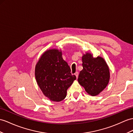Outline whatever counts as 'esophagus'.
<instances>
[{
    "label": "esophagus",
    "instance_id": "esophagus-1",
    "mask_svg": "<svg viewBox=\"0 0 133 133\" xmlns=\"http://www.w3.org/2000/svg\"><path fill=\"white\" fill-rule=\"evenodd\" d=\"M75 74V76H76V77H77V78H78V74H79V73H78V72H76L75 73V74Z\"/></svg>",
    "mask_w": 133,
    "mask_h": 133
}]
</instances>
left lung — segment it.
<instances>
[{
    "label": "left lung",
    "mask_w": 133,
    "mask_h": 133,
    "mask_svg": "<svg viewBox=\"0 0 133 133\" xmlns=\"http://www.w3.org/2000/svg\"><path fill=\"white\" fill-rule=\"evenodd\" d=\"M82 66L78 81L89 94L98 95L109 82V70L107 64L102 57L94 58L91 54L86 53L82 56Z\"/></svg>",
    "instance_id": "obj_1"
}]
</instances>
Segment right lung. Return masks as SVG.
Here are the masks:
<instances>
[{
    "label": "right lung",
    "mask_w": 133,
    "mask_h": 133,
    "mask_svg": "<svg viewBox=\"0 0 133 133\" xmlns=\"http://www.w3.org/2000/svg\"><path fill=\"white\" fill-rule=\"evenodd\" d=\"M68 64L58 50H49L42 55L37 63L35 76L43 94L52 101L60 102L66 97V91L76 79Z\"/></svg>",
    "instance_id": "right-lung-1"
}]
</instances>
